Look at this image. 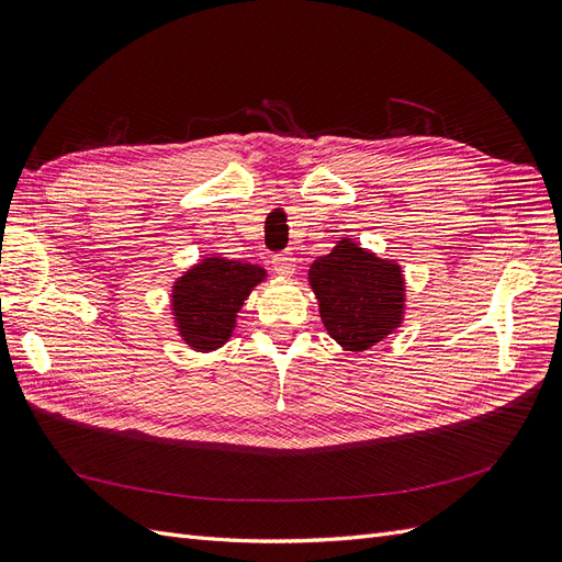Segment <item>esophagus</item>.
Returning <instances> with one entry per match:
<instances>
[{
  "label": "esophagus",
  "mask_w": 562,
  "mask_h": 562,
  "mask_svg": "<svg viewBox=\"0 0 562 562\" xmlns=\"http://www.w3.org/2000/svg\"><path fill=\"white\" fill-rule=\"evenodd\" d=\"M271 267H274V271L279 277H293L295 274V269H297V265H295V258L291 252H279V255H274V258H271Z\"/></svg>",
  "instance_id": "obj_1"
}]
</instances>
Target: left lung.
<instances>
[{
    "label": "left lung",
    "mask_w": 562,
    "mask_h": 562,
    "mask_svg": "<svg viewBox=\"0 0 562 562\" xmlns=\"http://www.w3.org/2000/svg\"><path fill=\"white\" fill-rule=\"evenodd\" d=\"M307 279L323 326L345 351H368L403 326L407 285L396 260L342 236Z\"/></svg>",
    "instance_id": "8db88e82"
}]
</instances>
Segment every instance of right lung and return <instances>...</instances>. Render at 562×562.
Here are the masks:
<instances>
[{"mask_svg": "<svg viewBox=\"0 0 562 562\" xmlns=\"http://www.w3.org/2000/svg\"><path fill=\"white\" fill-rule=\"evenodd\" d=\"M262 281L260 265L203 255L171 285V318L182 342L201 353L227 345L244 302Z\"/></svg>", "mask_w": 562, "mask_h": 562, "instance_id": "1", "label": "right lung"}]
</instances>
